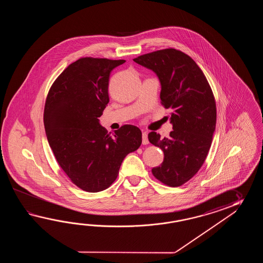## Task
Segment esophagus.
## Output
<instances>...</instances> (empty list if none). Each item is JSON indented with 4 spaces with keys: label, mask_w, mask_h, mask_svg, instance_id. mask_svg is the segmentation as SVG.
Here are the masks:
<instances>
[{
    "label": "esophagus",
    "mask_w": 263,
    "mask_h": 263,
    "mask_svg": "<svg viewBox=\"0 0 263 263\" xmlns=\"http://www.w3.org/2000/svg\"><path fill=\"white\" fill-rule=\"evenodd\" d=\"M142 143L143 145H147L148 144V139H147V134L143 133L142 134Z\"/></svg>",
    "instance_id": "1"
}]
</instances>
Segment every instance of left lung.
Returning <instances> with one entry per match:
<instances>
[{"label": "left lung", "instance_id": "obj_1", "mask_svg": "<svg viewBox=\"0 0 263 263\" xmlns=\"http://www.w3.org/2000/svg\"><path fill=\"white\" fill-rule=\"evenodd\" d=\"M134 61L156 74L162 104L171 111L170 136L148 134L151 144L164 154L162 164L152 168V174L163 184L178 187L198 172L212 145L216 125L213 91L200 67L180 50H157Z\"/></svg>", "mask_w": 263, "mask_h": 263}]
</instances>
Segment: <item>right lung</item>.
I'll list each match as a JSON object with an SVG mask.
<instances>
[{"mask_svg":"<svg viewBox=\"0 0 263 263\" xmlns=\"http://www.w3.org/2000/svg\"><path fill=\"white\" fill-rule=\"evenodd\" d=\"M123 63L79 59L56 79L45 103V132L56 161L74 184L89 193L112 184L124 158L142 144L136 126L124 125L110 135L99 119L109 102L110 73Z\"/></svg>","mask_w":263,"mask_h":263,"instance_id":"right-lung-1","label":"right lung"}]
</instances>
